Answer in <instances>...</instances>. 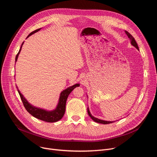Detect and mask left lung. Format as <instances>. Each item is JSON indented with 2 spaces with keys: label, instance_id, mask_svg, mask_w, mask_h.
I'll return each mask as SVG.
<instances>
[{
  "label": "left lung",
  "instance_id": "obj_1",
  "mask_svg": "<svg viewBox=\"0 0 157 157\" xmlns=\"http://www.w3.org/2000/svg\"><path fill=\"white\" fill-rule=\"evenodd\" d=\"M125 33L127 35V36L128 37V38L130 39V41H131V44L132 45H133L134 47H136L137 49H139V47L137 46V44L136 43V41L135 40V39L134 38V37L132 36L129 32H128L127 31H125ZM87 111H88V114L89 116L90 117V118H91L95 122H97V123H102V124H109V123H113L114 121H104V120H100V119H98L97 118H95L94 117H93L92 115L91 114V113H90V111H89V109L88 108H87Z\"/></svg>",
  "mask_w": 157,
  "mask_h": 157
}]
</instances>
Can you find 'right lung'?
I'll use <instances>...</instances> for the list:
<instances>
[{
	"mask_svg": "<svg viewBox=\"0 0 157 157\" xmlns=\"http://www.w3.org/2000/svg\"><path fill=\"white\" fill-rule=\"evenodd\" d=\"M40 29H37L34 31L32 32L27 37H29L32 34H34V33L38 32L39 30H40ZM23 44V43L21 44V46L20 49V51L18 52V54L16 56L15 62H16V60H17L18 56L21 51V49ZM79 86V84H76L71 87L67 88L66 90H64L63 92H62V93L60 94V98H59V104H58L55 110L52 111H47L44 109L37 108H35V107H34V106H32L27 102V101L25 99V98L23 97V95H21V94L20 93V92L18 90V92L19 93V95L20 96V98L22 101V102L25 108L26 109V110L31 115H32L33 117H34L35 118L39 119L40 120H43V121H44L46 122L53 123V122H56V121H58L59 120H61L62 118L63 117V114L65 111V105H66V101H67V97L72 90L76 87Z\"/></svg>",
	"mask_w": 157,
	"mask_h": 157,
	"instance_id": "right-lung-1",
	"label": "right lung"
}]
</instances>
